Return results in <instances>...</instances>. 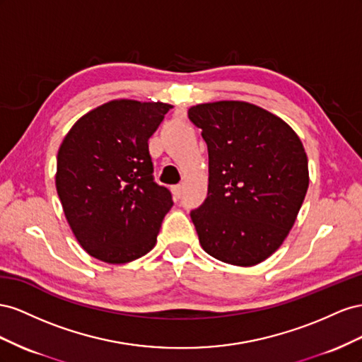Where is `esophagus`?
Returning a JSON list of instances; mask_svg holds the SVG:
<instances>
[{
  "label": "esophagus",
  "mask_w": 362,
  "mask_h": 362,
  "mask_svg": "<svg viewBox=\"0 0 362 362\" xmlns=\"http://www.w3.org/2000/svg\"><path fill=\"white\" fill-rule=\"evenodd\" d=\"M171 191H173V194H174V197L180 199L182 194H183V185H175V187H173Z\"/></svg>",
  "instance_id": "obj_1"
}]
</instances>
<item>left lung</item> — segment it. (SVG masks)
I'll return each instance as SVG.
<instances>
[{
    "mask_svg": "<svg viewBox=\"0 0 362 362\" xmlns=\"http://www.w3.org/2000/svg\"><path fill=\"white\" fill-rule=\"evenodd\" d=\"M209 154L208 197L191 218L215 259L250 267L273 255L297 218L309 185L308 158L294 130L244 101L194 106Z\"/></svg>",
    "mask_w": 362,
    "mask_h": 362,
    "instance_id": "8db88e82",
    "label": "left lung"
}]
</instances>
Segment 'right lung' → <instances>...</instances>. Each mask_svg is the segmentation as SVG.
I'll return each mask as SVG.
<instances>
[{"label": "right lung", "mask_w": 362, "mask_h": 362, "mask_svg": "<svg viewBox=\"0 0 362 362\" xmlns=\"http://www.w3.org/2000/svg\"><path fill=\"white\" fill-rule=\"evenodd\" d=\"M170 107L110 101L81 117L62 142L59 199L77 241L100 261H135L156 244L173 197L154 182L148 139Z\"/></svg>", "instance_id": "right-lung-1"}]
</instances>
